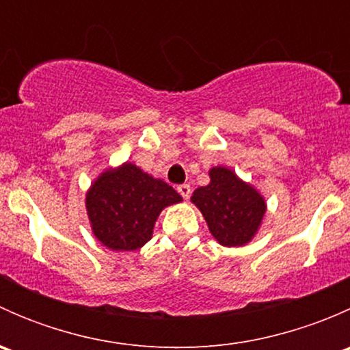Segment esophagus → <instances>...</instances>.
<instances>
[{
	"instance_id": "esophagus-1",
	"label": "esophagus",
	"mask_w": 350,
	"mask_h": 350,
	"mask_svg": "<svg viewBox=\"0 0 350 350\" xmlns=\"http://www.w3.org/2000/svg\"><path fill=\"white\" fill-rule=\"evenodd\" d=\"M178 193H179V195H181L183 198H185V200H188L189 195H191V186H189V185H181V186H178Z\"/></svg>"
}]
</instances>
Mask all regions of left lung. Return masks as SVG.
Here are the masks:
<instances>
[{
  "label": "left lung",
  "instance_id": "left-lung-1",
  "mask_svg": "<svg viewBox=\"0 0 350 350\" xmlns=\"http://www.w3.org/2000/svg\"><path fill=\"white\" fill-rule=\"evenodd\" d=\"M191 201L203 213L211 235L225 247L252 241L266 213L262 195L224 165L210 169V185L195 189Z\"/></svg>",
  "mask_w": 350,
  "mask_h": 350
}]
</instances>
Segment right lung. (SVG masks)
I'll return each mask as SVG.
<instances>
[{"label": "right lung", "instance_id": "1", "mask_svg": "<svg viewBox=\"0 0 350 350\" xmlns=\"http://www.w3.org/2000/svg\"><path fill=\"white\" fill-rule=\"evenodd\" d=\"M183 198L172 186L125 162L101 172L86 193L91 230L111 250H137L152 239L157 217Z\"/></svg>", "mask_w": 350, "mask_h": 350}]
</instances>
